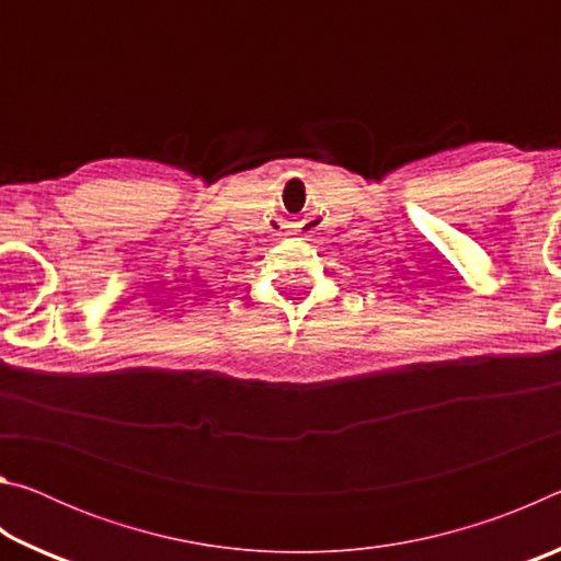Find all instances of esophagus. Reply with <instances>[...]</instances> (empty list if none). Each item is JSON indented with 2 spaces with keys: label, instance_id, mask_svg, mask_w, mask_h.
Segmentation results:
<instances>
[{
  "label": "esophagus",
  "instance_id": "34e87169",
  "mask_svg": "<svg viewBox=\"0 0 561 561\" xmlns=\"http://www.w3.org/2000/svg\"><path fill=\"white\" fill-rule=\"evenodd\" d=\"M301 225H304V222H297V225H287V227H301Z\"/></svg>",
  "mask_w": 561,
  "mask_h": 561
}]
</instances>
